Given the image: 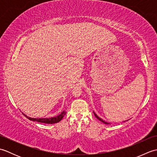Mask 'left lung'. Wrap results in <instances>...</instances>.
<instances>
[{
	"label": "left lung",
	"instance_id": "obj_1",
	"mask_svg": "<svg viewBox=\"0 0 157 157\" xmlns=\"http://www.w3.org/2000/svg\"><path fill=\"white\" fill-rule=\"evenodd\" d=\"M93 113H94V115H95V117H96V118H97L98 120H100V121H101V122H102V123H105V124H111V123H108V122H106L105 121H104V120H102L101 117H99L97 115H96V113L94 112V111H93ZM126 121H128V120H126ZM125 121H123V122H125Z\"/></svg>",
	"mask_w": 157,
	"mask_h": 157
}]
</instances>
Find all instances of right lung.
Returning a JSON list of instances; mask_svg holds the SVG:
<instances>
[{
    "mask_svg": "<svg viewBox=\"0 0 157 157\" xmlns=\"http://www.w3.org/2000/svg\"><path fill=\"white\" fill-rule=\"evenodd\" d=\"M22 113L25 116V117H27L29 120H30V121H37L39 123H48V124H53V123H56L61 121L63 117H64V115H65L66 111H63L61 113V114H59L55 117H50V118H32V117H28V115H25L23 113Z\"/></svg>",
    "mask_w": 157,
    "mask_h": 157,
    "instance_id": "right-lung-1",
    "label": "right lung"
}]
</instances>
